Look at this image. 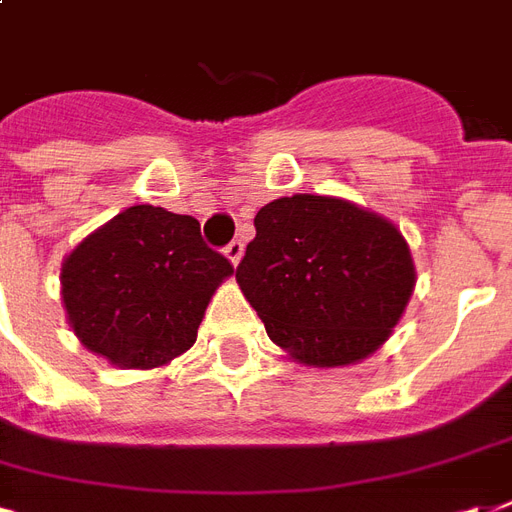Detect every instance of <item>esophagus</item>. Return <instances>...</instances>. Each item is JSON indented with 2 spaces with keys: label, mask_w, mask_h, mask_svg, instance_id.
<instances>
[{
  "label": "esophagus",
  "mask_w": 512,
  "mask_h": 512,
  "mask_svg": "<svg viewBox=\"0 0 512 512\" xmlns=\"http://www.w3.org/2000/svg\"><path fill=\"white\" fill-rule=\"evenodd\" d=\"M225 257H228L233 265H239L241 257H244V241H239V239L230 241L228 247H225Z\"/></svg>",
  "instance_id": "34e87169"
}]
</instances>
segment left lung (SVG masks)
<instances>
[{
    "mask_svg": "<svg viewBox=\"0 0 512 512\" xmlns=\"http://www.w3.org/2000/svg\"><path fill=\"white\" fill-rule=\"evenodd\" d=\"M236 268L265 333L306 368H346L389 341L416 287L395 222L346 198L295 193L265 204Z\"/></svg>",
    "mask_w": 512,
    "mask_h": 512,
    "instance_id": "1",
    "label": "left lung"
}]
</instances>
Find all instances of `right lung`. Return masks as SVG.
<instances>
[{
    "instance_id": "add662e5",
    "label": "right lung",
    "mask_w": 512,
    "mask_h": 512,
    "mask_svg": "<svg viewBox=\"0 0 512 512\" xmlns=\"http://www.w3.org/2000/svg\"><path fill=\"white\" fill-rule=\"evenodd\" d=\"M233 265L201 239L195 217L136 204L88 233L61 263L66 322L117 368L169 365L195 343Z\"/></svg>"
}]
</instances>
